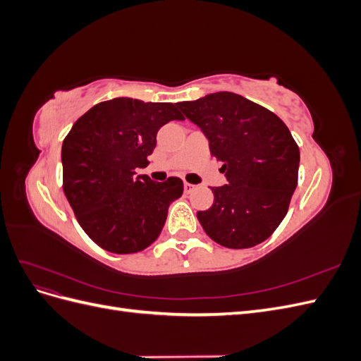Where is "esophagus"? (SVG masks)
Instances as JSON below:
<instances>
[{"label":"esophagus","mask_w":361,"mask_h":361,"mask_svg":"<svg viewBox=\"0 0 361 361\" xmlns=\"http://www.w3.org/2000/svg\"><path fill=\"white\" fill-rule=\"evenodd\" d=\"M183 188H185V192H191L195 187H194V185L192 183H188V182H185L183 183Z\"/></svg>","instance_id":"obj_1"}]
</instances>
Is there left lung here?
<instances>
[{
    "mask_svg": "<svg viewBox=\"0 0 361 361\" xmlns=\"http://www.w3.org/2000/svg\"><path fill=\"white\" fill-rule=\"evenodd\" d=\"M178 106L209 140L227 179L214 187V204L199 211L203 231L227 248L268 239L288 214L298 183L300 149L274 113L241 94L218 92Z\"/></svg>",
    "mask_w": 361,
    "mask_h": 361,
    "instance_id": "left-lung-1",
    "label": "left lung"
}]
</instances>
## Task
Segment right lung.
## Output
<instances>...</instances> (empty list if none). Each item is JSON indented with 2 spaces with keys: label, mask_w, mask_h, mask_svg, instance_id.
<instances>
[{
  "label": "right lung",
  "mask_w": 361,
  "mask_h": 361,
  "mask_svg": "<svg viewBox=\"0 0 361 361\" xmlns=\"http://www.w3.org/2000/svg\"><path fill=\"white\" fill-rule=\"evenodd\" d=\"M170 120H183L174 104L116 97L90 108L63 141V191L82 231L110 253L147 248L183 192L179 178L155 182L135 173Z\"/></svg>",
  "instance_id": "add662e5"
}]
</instances>
